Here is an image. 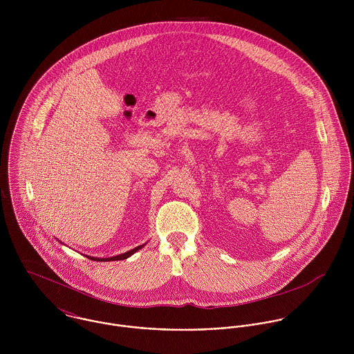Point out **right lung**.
Returning a JSON list of instances; mask_svg holds the SVG:
<instances>
[{
    "instance_id": "add662e5",
    "label": "right lung",
    "mask_w": 354,
    "mask_h": 354,
    "mask_svg": "<svg viewBox=\"0 0 354 354\" xmlns=\"http://www.w3.org/2000/svg\"><path fill=\"white\" fill-rule=\"evenodd\" d=\"M145 247V244L143 245H139V247H136V248H133V250H131L129 252L122 253V254H118V256H113V257H104V259H100V257H91V256H87L88 259H91V260H97V261H113V260H124V259H127V257H129L131 254H133V253L136 252V251H139L140 248H143Z\"/></svg>"
}]
</instances>
